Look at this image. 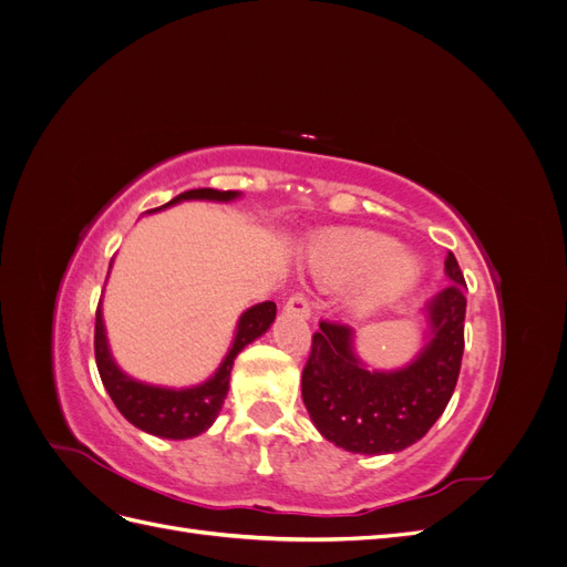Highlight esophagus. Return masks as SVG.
I'll list each match as a JSON object with an SVG mask.
<instances>
[{
    "mask_svg": "<svg viewBox=\"0 0 567 567\" xmlns=\"http://www.w3.org/2000/svg\"><path fill=\"white\" fill-rule=\"evenodd\" d=\"M284 312H286V315H296V317H300V319H310V315H312L310 298H307L305 293L290 296V298L286 300V305H284Z\"/></svg>",
    "mask_w": 567,
    "mask_h": 567,
    "instance_id": "34e87169",
    "label": "esophagus"
}]
</instances>
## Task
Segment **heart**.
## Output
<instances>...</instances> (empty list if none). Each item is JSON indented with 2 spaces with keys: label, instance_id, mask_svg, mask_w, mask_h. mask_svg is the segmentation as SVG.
Returning a JSON list of instances; mask_svg holds the SVG:
<instances>
[{
  "label": "heart",
  "instance_id": "obj_1",
  "mask_svg": "<svg viewBox=\"0 0 567 567\" xmlns=\"http://www.w3.org/2000/svg\"><path fill=\"white\" fill-rule=\"evenodd\" d=\"M310 269L326 288L352 284L350 305L359 315L402 300L421 279V262L392 236L371 229L326 231L310 248Z\"/></svg>",
  "mask_w": 567,
  "mask_h": 567
}]
</instances>
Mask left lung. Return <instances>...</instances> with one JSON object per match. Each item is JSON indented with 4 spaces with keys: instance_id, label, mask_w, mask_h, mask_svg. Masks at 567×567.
<instances>
[{
    "instance_id": "left-lung-1",
    "label": "left lung",
    "mask_w": 567,
    "mask_h": 567,
    "mask_svg": "<svg viewBox=\"0 0 567 567\" xmlns=\"http://www.w3.org/2000/svg\"><path fill=\"white\" fill-rule=\"evenodd\" d=\"M450 286L423 307L425 346L398 371H369L352 350V329L321 321L302 369V402L317 431L354 454H392L419 442L447 409L458 381L466 281L454 252Z\"/></svg>"
}]
</instances>
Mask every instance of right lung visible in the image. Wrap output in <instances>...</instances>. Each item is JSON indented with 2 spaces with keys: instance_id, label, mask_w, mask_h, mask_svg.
Instances as JSON below:
<instances>
[{
  "instance_id": "right-lung-1",
  "label": "right lung",
  "mask_w": 567,
  "mask_h": 567,
  "mask_svg": "<svg viewBox=\"0 0 567 567\" xmlns=\"http://www.w3.org/2000/svg\"><path fill=\"white\" fill-rule=\"evenodd\" d=\"M238 192H217V188H192V192H184L175 196L169 203L161 205L156 210H165L169 205L182 203V200H217V203H229L238 198ZM153 210V213H156ZM277 317V305L271 300L252 305L238 319L236 336L231 348L225 357V362L219 364L215 375L208 381L194 385V388H161V385H148L142 381H134L132 375L120 371V367L113 362L106 329H104V317H101V305L96 307V326H94V357H96V369L101 375V383L109 390L113 404L117 406L120 414H123L134 427H140L144 433H151L156 437L167 440H186L196 437L208 431L215 423L221 404L227 400L229 392V375L236 354L241 352L248 342L260 338Z\"/></svg>"
}]
</instances>
